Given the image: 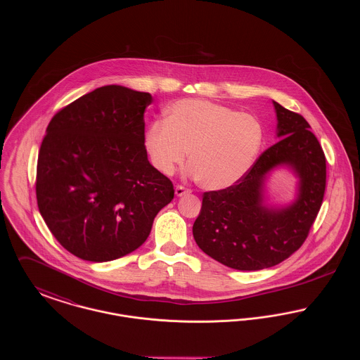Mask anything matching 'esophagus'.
I'll use <instances>...</instances> for the list:
<instances>
[{
  "label": "esophagus",
  "mask_w": 360,
  "mask_h": 360,
  "mask_svg": "<svg viewBox=\"0 0 360 360\" xmlns=\"http://www.w3.org/2000/svg\"><path fill=\"white\" fill-rule=\"evenodd\" d=\"M190 193H191V190L185 188V186H182V185H178V186L175 188V195H176V197H182V195L190 194Z\"/></svg>",
  "instance_id": "34e87169"
}]
</instances>
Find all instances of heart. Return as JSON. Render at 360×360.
I'll return each instance as SVG.
<instances>
[{"mask_svg":"<svg viewBox=\"0 0 360 360\" xmlns=\"http://www.w3.org/2000/svg\"><path fill=\"white\" fill-rule=\"evenodd\" d=\"M263 143L255 116L224 103L181 100L155 121L146 134V148L158 172L172 175L190 151V172L207 190L239 182L251 169Z\"/></svg>","mask_w":360,"mask_h":360,"instance_id":"heart-1","label":"heart"}]
</instances>
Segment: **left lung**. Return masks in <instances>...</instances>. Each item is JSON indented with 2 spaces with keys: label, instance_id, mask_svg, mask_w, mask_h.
Listing matches in <instances>:
<instances>
[{
  "label": "left lung",
  "instance_id": "8db88e82",
  "mask_svg": "<svg viewBox=\"0 0 360 360\" xmlns=\"http://www.w3.org/2000/svg\"><path fill=\"white\" fill-rule=\"evenodd\" d=\"M278 140L257 159L235 185L205 191L193 236L206 255L225 266L257 271L269 269L295 252L307 240L324 200V151L300 113L275 103ZM289 164L300 176L296 202L273 211L261 205L265 174Z\"/></svg>",
  "mask_w": 360,
  "mask_h": 360
}]
</instances>
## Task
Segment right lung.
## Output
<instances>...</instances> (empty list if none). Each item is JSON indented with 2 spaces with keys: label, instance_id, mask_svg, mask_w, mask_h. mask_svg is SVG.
I'll list each match as a JSON object with an SVG mask.
<instances>
[{
  "label": "right lung",
  "instance_id": "obj_1",
  "mask_svg": "<svg viewBox=\"0 0 360 360\" xmlns=\"http://www.w3.org/2000/svg\"><path fill=\"white\" fill-rule=\"evenodd\" d=\"M150 93L98 87L62 108L41 141L36 198L53 238L72 255L109 262L139 248L172 182L148 162Z\"/></svg>",
  "mask_w": 360,
  "mask_h": 360
}]
</instances>
